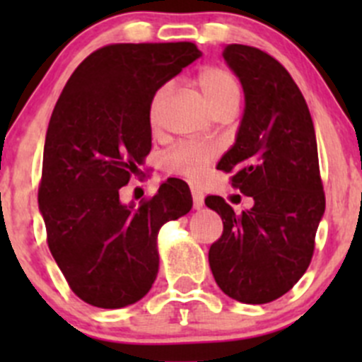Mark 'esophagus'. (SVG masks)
Returning a JSON list of instances; mask_svg holds the SVG:
<instances>
[{"mask_svg":"<svg viewBox=\"0 0 362 362\" xmlns=\"http://www.w3.org/2000/svg\"><path fill=\"white\" fill-rule=\"evenodd\" d=\"M192 204H194V208L196 210H199V208H203V204H204V196H203V192H199L198 189H192Z\"/></svg>","mask_w":362,"mask_h":362,"instance_id":"esophagus-1","label":"esophagus"}]
</instances>
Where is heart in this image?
<instances>
[{"instance_id": "1", "label": "heart", "mask_w": 362, "mask_h": 362, "mask_svg": "<svg viewBox=\"0 0 362 362\" xmlns=\"http://www.w3.org/2000/svg\"><path fill=\"white\" fill-rule=\"evenodd\" d=\"M196 86L206 98L208 105L211 107L214 113L236 110L242 96V89L231 71L221 66H204L196 73L194 76ZM171 86L163 83L154 90L148 103V122L152 127L159 126L160 112L166 98L170 96ZM217 156V148L214 145L194 144V141H184L177 145L170 154L166 156V170L171 173L182 175L185 178L198 182L206 175L208 166Z\"/></svg>"}]
</instances>
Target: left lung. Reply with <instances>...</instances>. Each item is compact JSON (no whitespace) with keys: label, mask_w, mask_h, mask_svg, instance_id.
Returning a JSON list of instances; mask_svg holds the SVG:
<instances>
[{"label":"left lung","mask_w":362,"mask_h":362,"mask_svg":"<svg viewBox=\"0 0 362 362\" xmlns=\"http://www.w3.org/2000/svg\"><path fill=\"white\" fill-rule=\"evenodd\" d=\"M222 56L242 82L245 112L217 168L233 173L231 185L254 206L236 215L221 196L204 199L224 224L208 261L222 293L262 305L293 289L312 261L326 208L315 129L301 90L275 57L238 43Z\"/></svg>","instance_id":"obj_1"}]
</instances>
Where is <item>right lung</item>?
I'll return each instance as SVG.
<instances>
[{"label": "right lung", "mask_w": 362, "mask_h": 362, "mask_svg": "<svg viewBox=\"0 0 362 362\" xmlns=\"http://www.w3.org/2000/svg\"><path fill=\"white\" fill-rule=\"evenodd\" d=\"M199 56L191 42L101 47L73 71L54 107L38 204L50 254L89 305L140 301L158 276L160 226L192 208L182 182L166 180L140 206L120 203L119 191L152 148V94Z\"/></svg>", "instance_id": "obj_1"}]
</instances>
